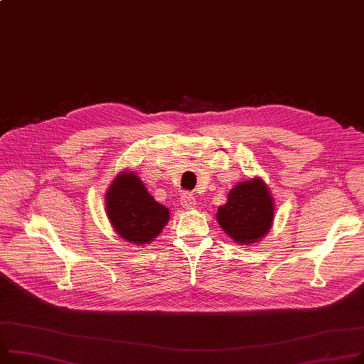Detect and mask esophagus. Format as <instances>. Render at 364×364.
Instances as JSON below:
<instances>
[{"mask_svg":"<svg viewBox=\"0 0 364 364\" xmlns=\"http://www.w3.org/2000/svg\"><path fill=\"white\" fill-rule=\"evenodd\" d=\"M180 203L183 205L184 209H195L196 208V199L191 195V193H183Z\"/></svg>","mask_w":364,"mask_h":364,"instance_id":"esophagus-1","label":"esophagus"}]
</instances>
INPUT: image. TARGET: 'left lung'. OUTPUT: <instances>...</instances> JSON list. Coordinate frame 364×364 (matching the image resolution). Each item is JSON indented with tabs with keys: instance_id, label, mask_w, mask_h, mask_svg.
Returning a JSON list of instances; mask_svg holds the SVG:
<instances>
[{
	"instance_id": "8db88e82",
	"label": "left lung",
	"mask_w": 364,
	"mask_h": 364,
	"mask_svg": "<svg viewBox=\"0 0 364 364\" xmlns=\"http://www.w3.org/2000/svg\"><path fill=\"white\" fill-rule=\"evenodd\" d=\"M216 220L237 245H252L268 234L274 223V200L259 177L238 183L218 208Z\"/></svg>"
}]
</instances>
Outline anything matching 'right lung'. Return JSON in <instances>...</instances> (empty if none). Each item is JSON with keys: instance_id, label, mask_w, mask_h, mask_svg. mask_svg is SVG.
<instances>
[{"instance_id": "right-lung-1", "label": "right lung", "mask_w": 364, "mask_h": 364, "mask_svg": "<svg viewBox=\"0 0 364 364\" xmlns=\"http://www.w3.org/2000/svg\"><path fill=\"white\" fill-rule=\"evenodd\" d=\"M105 209L115 232L137 246L149 245L169 220V210L158 203L132 171L119 173L105 195Z\"/></svg>"}]
</instances>
